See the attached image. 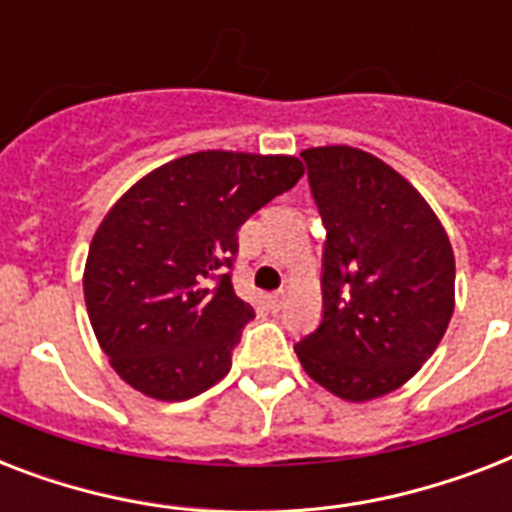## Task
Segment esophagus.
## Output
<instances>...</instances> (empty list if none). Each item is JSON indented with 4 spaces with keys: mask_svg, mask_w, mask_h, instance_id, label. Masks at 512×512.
<instances>
[{
    "mask_svg": "<svg viewBox=\"0 0 512 512\" xmlns=\"http://www.w3.org/2000/svg\"><path fill=\"white\" fill-rule=\"evenodd\" d=\"M284 300H287V292H284V289H279V292H273V295H268V303H271L273 311H279L281 305H284Z\"/></svg>",
    "mask_w": 512,
    "mask_h": 512,
    "instance_id": "34e87169",
    "label": "esophagus"
}]
</instances>
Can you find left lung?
I'll use <instances>...</instances> for the list:
<instances>
[{"instance_id":"obj_1","label":"left lung","mask_w":512,"mask_h":512,"mask_svg":"<svg viewBox=\"0 0 512 512\" xmlns=\"http://www.w3.org/2000/svg\"><path fill=\"white\" fill-rule=\"evenodd\" d=\"M321 223L324 319L295 345L313 380L345 401L401 388L433 356L454 311V252L417 188L350 146L300 154Z\"/></svg>"}]
</instances>
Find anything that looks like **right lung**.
<instances>
[{
  "mask_svg": "<svg viewBox=\"0 0 512 512\" xmlns=\"http://www.w3.org/2000/svg\"><path fill=\"white\" fill-rule=\"evenodd\" d=\"M295 156L199 151L132 185L92 236L84 303L100 348L124 382L185 401L231 372L241 329L239 228L303 177Z\"/></svg>",
  "mask_w": 512,
  "mask_h": 512,
  "instance_id": "add662e5",
  "label": "right lung"
}]
</instances>
